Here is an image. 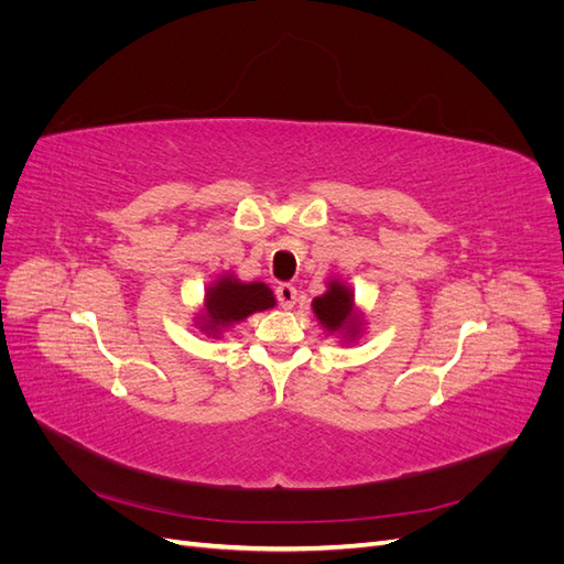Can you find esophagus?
Here are the masks:
<instances>
[{
    "label": "esophagus",
    "mask_w": 564,
    "mask_h": 564,
    "mask_svg": "<svg viewBox=\"0 0 564 564\" xmlns=\"http://www.w3.org/2000/svg\"><path fill=\"white\" fill-rule=\"evenodd\" d=\"M275 294H278V301H280V305H282L284 311L294 308V305H296V296H299L296 286H292V284H280Z\"/></svg>",
    "instance_id": "1"
}]
</instances>
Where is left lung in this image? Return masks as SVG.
Returning <instances> with one entry per match:
<instances>
[{"mask_svg": "<svg viewBox=\"0 0 564 564\" xmlns=\"http://www.w3.org/2000/svg\"><path fill=\"white\" fill-rule=\"evenodd\" d=\"M313 311L322 322V327L332 334L344 332L346 336H355L362 327L360 317L355 315L352 308L350 286H346L344 282H327V292L313 301Z\"/></svg>", "mask_w": 564, "mask_h": 564, "instance_id": "left-lung-1", "label": "left lung"}]
</instances>
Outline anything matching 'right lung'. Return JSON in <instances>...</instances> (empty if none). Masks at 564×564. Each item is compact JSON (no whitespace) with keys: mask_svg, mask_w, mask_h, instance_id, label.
I'll list each match as a JSON object with an SVG mask.
<instances>
[{"mask_svg":"<svg viewBox=\"0 0 564 564\" xmlns=\"http://www.w3.org/2000/svg\"><path fill=\"white\" fill-rule=\"evenodd\" d=\"M275 305V296L263 282H240L235 275L216 280L204 294V313L199 315V329L218 336L230 324L247 319L253 313L268 311Z\"/></svg>","mask_w":564,"mask_h":564,"instance_id":"obj_1","label":"right lung"}]
</instances>
